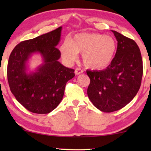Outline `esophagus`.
Instances as JSON below:
<instances>
[{"label": "esophagus", "mask_w": 151, "mask_h": 151, "mask_svg": "<svg viewBox=\"0 0 151 151\" xmlns=\"http://www.w3.org/2000/svg\"><path fill=\"white\" fill-rule=\"evenodd\" d=\"M83 73V70L80 69V68H77V69H76L75 70V73L76 75H80V74H81Z\"/></svg>", "instance_id": "1"}]
</instances>
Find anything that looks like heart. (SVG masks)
Returning a JSON list of instances; mask_svg holds the SVG:
<instances>
[{"label": "heart", "mask_w": 151, "mask_h": 151, "mask_svg": "<svg viewBox=\"0 0 151 151\" xmlns=\"http://www.w3.org/2000/svg\"><path fill=\"white\" fill-rule=\"evenodd\" d=\"M117 45L113 38L98 33H81L60 47L63 59L71 63L82 53V61L88 69L101 70L108 67L114 58Z\"/></svg>", "instance_id": "1"}]
</instances>
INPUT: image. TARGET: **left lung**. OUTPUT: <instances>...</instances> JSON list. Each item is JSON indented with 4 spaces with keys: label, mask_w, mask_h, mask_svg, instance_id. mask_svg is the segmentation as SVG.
<instances>
[{
    "label": "left lung",
    "mask_w": 151,
    "mask_h": 151,
    "mask_svg": "<svg viewBox=\"0 0 151 151\" xmlns=\"http://www.w3.org/2000/svg\"><path fill=\"white\" fill-rule=\"evenodd\" d=\"M117 41L113 61L102 71H86L87 94L93 104L105 113L118 111L137 93L143 75L139 48L135 41L113 31Z\"/></svg>",
    "instance_id": "1"
}]
</instances>
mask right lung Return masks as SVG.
Returning a JSON list of instances; mask_svg holds the SVG:
<instances>
[{
  "label": "right lung",
  "mask_w": 151,
  "mask_h": 151,
  "mask_svg": "<svg viewBox=\"0 0 151 151\" xmlns=\"http://www.w3.org/2000/svg\"><path fill=\"white\" fill-rule=\"evenodd\" d=\"M62 27L36 38L22 41L9 55L7 75L10 90L18 102L30 112L47 114L58 106L67 82L75 76L74 69L58 61L56 48ZM40 52L43 64L36 72L27 74L26 63L32 53Z\"/></svg>",
  "instance_id": "add662e5"
}]
</instances>
